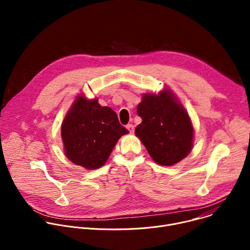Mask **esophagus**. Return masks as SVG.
<instances>
[{"instance_id":"34e87169","label":"esophagus","mask_w":250,"mask_h":250,"mask_svg":"<svg viewBox=\"0 0 250 250\" xmlns=\"http://www.w3.org/2000/svg\"><path fill=\"white\" fill-rule=\"evenodd\" d=\"M126 128H127L131 133L134 131V126H133V125H131V124H128V125H126Z\"/></svg>"}]
</instances>
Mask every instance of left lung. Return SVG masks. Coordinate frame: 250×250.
Masks as SVG:
<instances>
[{"label":"left lung","mask_w":250,"mask_h":250,"mask_svg":"<svg viewBox=\"0 0 250 250\" xmlns=\"http://www.w3.org/2000/svg\"><path fill=\"white\" fill-rule=\"evenodd\" d=\"M142 123L135 135L159 165L172 166L191 152L194 127L188 112L171 89L142 95L137 105Z\"/></svg>","instance_id":"obj_1"}]
</instances>
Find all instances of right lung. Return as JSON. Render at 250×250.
Listing matches in <instances>:
<instances>
[{
  "instance_id": "right-lung-1",
  "label": "right lung",
  "mask_w": 250,
  "mask_h": 250,
  "mask_svg": "<svg viewBox=\"0 0 250 250\" xmlns=\"http://www.w3.org/2000/svg\"><path fill=\"white\" fill-rule=\"evenodd\" d=\"M126 133L110 106H102L98 99L89 100L83 94L75 98L61 125L66 157L88 170L104 166L118 140Z\"/></svg>"
}]
</instances>
